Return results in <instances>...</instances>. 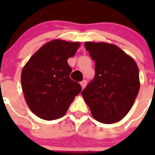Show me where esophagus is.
I'll list each match as a JSON object with an SVG mask.
<instances>
[{
	"instance_id": "34e87169",
	"label": "esophagus",
	"mask_w": 155,
	"mask_h": 155,
	"mask_svg": "<svg viewBox=\"0 0 155 155\" xmlns=\"http://www.w3.org/2000/svg\"><path fill=\"white\" fill-rule=\"evenodd\" d=\"M86 83H87V81H86L85 80L82 81L81 82L80 84H81V87H82V88H84V87H85V86H86Z\"/></svg>"
}]
</instances>
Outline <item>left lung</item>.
<instances>
[{
    "instance_id": "1",
    "label": "left lung",
    "mask_w": 155,
    "mask_h": 155,
    "mask_svg": "<svg viewBox=\"0 0 155 155\" xmlns=\"http://www.w3.org/2000/svg\"><path fill=\"white\" fill-rule=\"evenodd\" d=\"M94 64L95 75L81 91L92 116L112 124L129 113L140 89L139 69L134 59L117 46L85 42Z\"/></svg>"
}]
</instances>
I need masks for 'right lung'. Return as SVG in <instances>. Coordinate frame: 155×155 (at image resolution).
<instances>
[{"label":"right lung","mask_w":155,"mask_h":155,"mask_svg":"<svg viewBox=\"0 0 155 155\" xmlns=\"http://www.w3.org/2000/svg\"><path fill=\"white\" fill-rule=\"evenodd\" d=\"M79 42L53 39L37 50L23 68L21 88L30 110L45 120L65 115L81 86L70 78L68 60L75 55Z\"/></svg>","instance_id":"1"}]
</instances>
